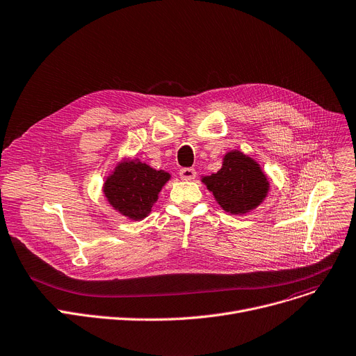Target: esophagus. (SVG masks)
<instances>
[{"label": "esophagus", "instance_id": "34e87169", "mask_svg": "<svg viewBox=\"0 0 356 356\" xmlns=\"http://www.w3.org/2000/svg\"><path fill=\"white\" fill-rule=\"evenodd\" d=\"M180 177L181 180H193L196 177V170L192 168H184L180 170Z\"/></svg>", "mask_w": 356, "mask_h": 356}]
</instances>
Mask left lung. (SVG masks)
<instances>
[{
  "mask_svg": "<svg viewBox=\"0 0 356 356\" xmlns=\"http://www.w3.org/2000/svg\"><path fill=\"white\" fill-rule=\"evenodd\" d=\"M202 181L223 210L243 215L257 207L268 195L269 181L260 165L239 150L229 152L218 173L204 176Z\"/></svg>",
  "mask_w": 356,
  "mask_h": 356,
  "instance_id": "left-lung-1",
  "label": "left lung"
}]
</instances>
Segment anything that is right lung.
Wrapping results in <instances>:
<instances>
[{
	"mask_svg": "<svg viewBox=\"0 0 356 356\" xmlns=\"http://www.w3.org/2000/svg\"><path fill=\"white\" fill-rule=\"evenodd\" d=\"M170 179L164 170H154L140 160L117 165L104 183L108 203L131 220H141L152 211L161 187Z\"/></svg>",
	"mask_w": 356,
	"mask_h": 356,
	"instance_id": "add662e5",
	"label": "right lung"
}]
</instances>
